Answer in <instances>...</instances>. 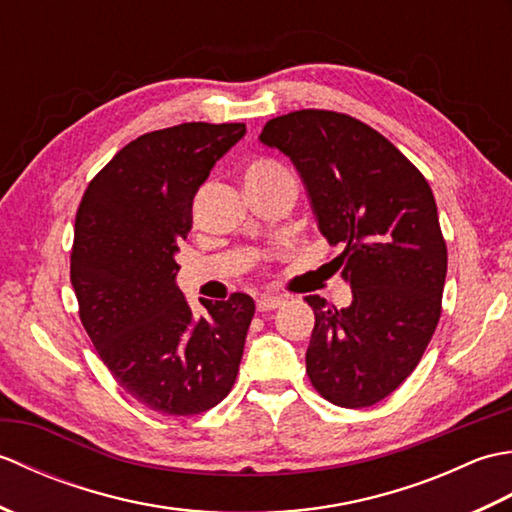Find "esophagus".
Segmentation results:
<instances>
[{"label":"esophagus","instance_id":"obj_1","mask_svg":"<svg viewBox=\"0 0 512 512\" xmlns=\"http://www.w3.org/2000/svg\"><path fill=\"white\" fill-rule=\"evenodd\" d=\"M281 306H284V297H279V295H262L257 299L259 312H270V310H277Z\"/></svg>","mask_w":512,"mask_h":512}]
</instances>
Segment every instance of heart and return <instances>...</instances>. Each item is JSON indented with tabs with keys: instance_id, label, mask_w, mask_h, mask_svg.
I'll return each instance as SVG.
<instances>
[{
	"instance_id": "obj_1",
	"label": "heart",
	"mask_w": 512,
	"mask_h": 512,
	"mask_svg": "<svg viewBox=\"0 0 512 512\" xmlns=\"http://www.w3.org/2000/svg\"><path fill=\"white\" fill-rule=\"evenodd\" d=\"M288 173L290 171L284 165H279V162L262 158V160L250 162V165L246 167L244 182H266V180H275V178H281V176H288Z\"/></svg>"
}]
</instances>
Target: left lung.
Returning <instances> with one entry per match:
<instances>
[{
    "instance_id": "8db88e82",
    "label": "left lung",
    "mask_w": 512,
    "mask_h": 512,
    "mask_svg": "<svg viewBox=\"0 0 512 512\" xmlns=\"http://www.w3.org/2000/svg\"><path fill=\"white\" fill-rule=\"evenodd\" d=\"M259 140L299 171L319 231L343 248L332 262L352 288L347 308L306 297V372L334 405L372 407L416 369L440 321L447 244L436 198L385 136L347 114L290 112Z\"/></svg>"
}]
</instances>
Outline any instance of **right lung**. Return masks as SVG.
I'll list each match as a JSON object with an SVG mask.
<instances>
[{
    "instance_id": "obj_1",
    "label": "right lung",
    "mask_w": 512,
    "mask_h": 512,
    "mask_svg": "<svg viewBox=\"0 0 512 512\" xmlns=\"http://www.w3.org/2000/svg\"><path fill=\"white\" fill-rule=\"evenodd\" d=\"M244 134V123H182L138 136L76 211L70 279L83 328L121 387L169 416L222 402L242 363L253 297L204 299L206 314L193 317L176 253L195 193Z\"/></svg>"
}]
</instances>
